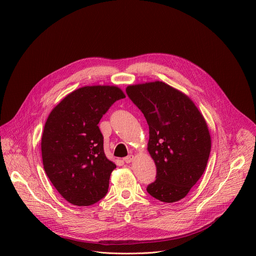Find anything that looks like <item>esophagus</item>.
<instances>
[{
  "label": "esophagus",
  "instance_id": "34e87169",
  "mask_svg": "<svg viewBox=\"0 0 256 256\" xmlns=\"http://www.w3.org/2000/svg\"><path fill=\"white\" fill-rule=\"evenodd\" d=\"M134 155H128V157H126L124 159V161L126 162V163H130L132 160H134Z\"/></svg>",
  "mask_w": 256,
  "mask_h": 256
}]
</instances>
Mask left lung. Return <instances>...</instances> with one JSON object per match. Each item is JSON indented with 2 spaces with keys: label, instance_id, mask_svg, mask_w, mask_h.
Wrapping results in <instances>:
<instances>
[{
  "label": "left lung",
  "instance_id": "obj_1",
  "mask_svg": "<svg viewBox=\"0 0 256 256\" xmlns=\"http://www.w3.org/2000/svg\"><path fill=\"white\" fill-rule=\"evenodd\" d=\"M126 94L149 126L148 151L157 175L147 192L164 202L182 200L208 160L210 134L204 118L188 95L164 82L130 85Z\"/></svg>",
  "mask_w": 256,
  "mask_h": 256
}]
</instances>
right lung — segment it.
Here are the masks:
<instances>
[{"label":"right lung","instance_id":"right-lung-1","mask_svg":"<svg viewBox=\"0 0 256 256\" xmlns=\"http://www.w3.org/2000/svg\"><path fill=\"white\" fill-rule=\"evenodd\" d=\"M124 97L116 86H85L68 94L50 114L42 136L44 168L70 204L91 206L107 194L116 165L105 156L98 124Z\"/></svg>","mask_w":256,"mask_h":256}]
</instances>
